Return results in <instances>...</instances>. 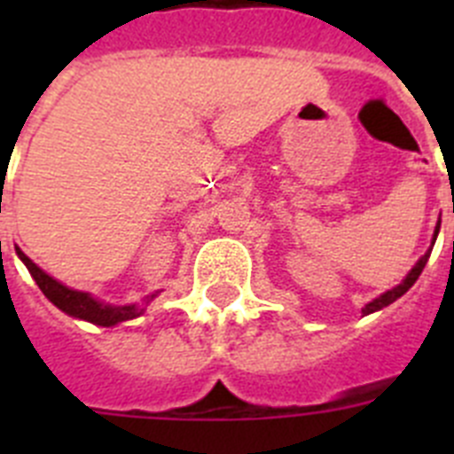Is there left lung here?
<instances>
[{"instance_id": "obj_1", "label": "left lung", "mask_w": 454, "mask_h": 454, "mask_svg": "<svg viewBox=\"0 0 454 454\" xmlns=\"http://www.w3.org/2000/svg\"><path fill=\"white\" fill-rule=\"evenodd\" d=\"M439 227H441V220H439V223H436V230H434V239H432V246H434L436 234H439ZM430 254H432V247H430V250H427V252H425L423 256H420L419 263H416V266L411 268V270H409V275L404 277V279L398 284V286L391 288V291H387V293H382V295H380V298L372 300V302H368L366 307L362 309L364 316L372 314V311H380V309L388 307V304H391V302H395V300H398V298H403L404 293H407L409 288H411V286H414V284H416V279H419L420 272H423V268H425V263H427V259H430Z\"/></svg>"}]
</instances>
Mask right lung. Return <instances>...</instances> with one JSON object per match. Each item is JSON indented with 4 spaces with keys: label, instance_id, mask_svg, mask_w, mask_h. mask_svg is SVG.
Listing matches in <instances>:
<instances>
[{
    "label": "right lung",
    "instance_id": "obj_1",
    "mask_svg": "<svg viewBox=\"0 0 454 454\" xmlns=\"http://www.w3.org/2000/svg\"><path fill=\"white\" fill-rule=\"evenodd\" d=\"M18 256L22 259V263L29 268L31 277L35 279L38 288L45 293V298L50 300L51 304L66 311L67 316L72 318H82L88 320L92 325H102V327H111V325H118L124 323V320H131V318H138L145 309L140 307V304H124V307H115V304H104L99 300H95L90 293H83V291H74V288H67L63 286L61 282H56L54 277L47 275L45 270H40L34 262H31L29 256L24 254L20 247H15ZM159 295V291L147 295L145 302L154 300Z\"/></svg>",
    "mask_w": 454,
    "mask_h": 454
}]
</instances>
